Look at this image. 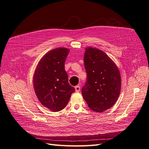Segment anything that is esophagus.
<instances>
[{"label": "esophagus", "mask_w": 149, "mask_h": 149, "mask_svg": "<svg viewBox=\"0 0 149 149\" xmlns=\"http://www.w3.org/2000/svg\"><path fill=\"white\" fill-rule=\"evenodd\" d=\"M75 91L76 92H79V91H80V87H79V86H75Z\"/></svg>", "instance_id": "obj_1"}]
</instances>
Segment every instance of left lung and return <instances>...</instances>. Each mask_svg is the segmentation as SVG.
Segmentation results:
<instances>
[{"mask_svg": "<svg viewBox=\"0 0 149 149\" xmlns=\"http://www.w3.org/2000/svg\"><path fill=\"white\" fill-rule=\"evenodd\" d=\"M84 63L87 81L82 95L88 107L102 112L114 106L121 88L120 72L115 63L106 53L93 47L85 48Z\"/></svg>", "mask_w": 149, "mask_h": 149, "instance_id": "1", "label": "left lung"}]
</instances>
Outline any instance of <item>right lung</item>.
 <instances>
[{"label": "right lung", "instance_id": "1", "mask_svg": "<svg viewBox=\"0 0 149 149\" xmlns=\"http://www.w3.org/2000/svg\"><path fill=\"white\" fill-rule=\"evenodd\" d=\"M70 49L57 48L47 52L35 70L33 84L38 101L53 112L63 109L74 88L70 85L65 63Z\"/></svg>", "mask_w": 149, "mask_h": 149}]
</instances>
